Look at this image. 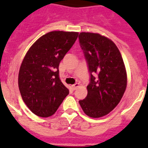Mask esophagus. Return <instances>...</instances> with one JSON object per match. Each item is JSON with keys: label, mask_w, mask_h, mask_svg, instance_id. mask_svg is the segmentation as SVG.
Returning <instances> with one entry per match:
<instances>
[{"label": "esophagus", "mask_w": 148, "mask_h": 148, "mask_svg": "<svg viewBox=\"0 0 148 148\" xmlns=\"http://www.w3.org/2000/svg\"><path fill=\"white\" fill-rule=\"evenodd\" d=\"M79 87V84L78 83H76L74 84V85H72V88H73V90H76L77 88Z\"/></svg>", "instance_id": "esophagus-1"}]
</instances>
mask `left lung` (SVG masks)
<instances>
[{"label":"left lung","mask_w":148,"mask_h":148,"mask_svg":"<svg viewBox=\"0 0 148 148\" xmlns=\"http://www.w3.org/2000/svg\"><path fill=\"white\" fill-rule=\"evenodd\" d=\"M78 38L90 74L88 95L79 103L89 117H103L114 109L126 90L124 60L114 43L106 37L82 32Z\"/></svg>","instance_id":"obj_1"}]
</instances>
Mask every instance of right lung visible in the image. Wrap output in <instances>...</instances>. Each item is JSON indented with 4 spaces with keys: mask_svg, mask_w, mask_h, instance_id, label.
I'll return each mask as SVG.
<instances>
[{
    "mask_svg": "<svg viewBox=\"0 0 148 148\" xmlns=\"http://www.w3.org/2000/svg\"><path fill=\"white\" fill-rule=\"evenodd\" d=\"M77 36V32L51 31L40 37L26 53L18 86L23 101L34 114L53 115L69 94L60 81L58 67Z\"/></svg>",
    "mask_w": 148,
    "mask_h": 148,
    "instance_id": "right-lung-1",
    "label": "right lung"
}]
</instances>
